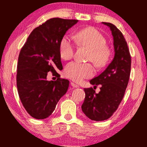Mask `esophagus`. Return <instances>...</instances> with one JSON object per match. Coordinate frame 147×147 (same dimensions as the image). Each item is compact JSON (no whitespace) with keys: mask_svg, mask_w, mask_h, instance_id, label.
I'll return each instance as SVG.
<instances>
[{"mask_svg":"<svg viewBox=\"0 0 147 147\" xmlns=\"http://www.w3.org/2000/svg\"><path fill=\"white\" fill-rule=\"evenodd\" d=\"M71 86L72 87H74V88H79V85H77V84H75V83H74V82H71Z\"/></svg>","mask_w":147,"mask_h":147,"instance_id":"1","label":"esophagus"}]
</instances>
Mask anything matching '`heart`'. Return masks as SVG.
<instances>
[{"instance_id": "b5f03b06", "label": "heart", "mask_w": 147, "mask_h": 147, "mask_svg": "<svg viewBox=\"0 0 147 147\" xmlns=\"http://www.w3.org/2000/svg\"><path fill=\"white\" fill-rule=\"evenodd\" d=\"M76 41L79 44L90 49V53L88 59L92 61L97 67L104 66L110 57V50L106 45V41L104 36L97 30L88 28L81 30L75 36ZM75 45L70 36L63 37L59 45L60 55L62 59L68 60L74 55ZM94 69L90 63H82L73 61L68 63L65 68L66 77L79 82L84 79L93 75Z\"/></svg>"}]
</instances>
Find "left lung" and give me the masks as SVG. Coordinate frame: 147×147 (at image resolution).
<instances>
[{"label":"left lung","mask_w":147,"mask_h":147,"mask_svg":"<svg viewBox=\"0 0 147 147\" xmlns=\"http://www.w3.org/2000/svg\"><path fill=\"white\" fill-rule=\"evenodd\" d=\"M102 24L107 25L112 33L115 55L107 68L90 81L94 88L100 85L98 93L92 88H84L86 97L82 111L94 121L106 120L117 110L124 97L131 73V55L122 33L112 23L102 22Z\"/></svg>","instance_id":"obj_1"}]
</instances>
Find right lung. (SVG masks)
<instances>
[{
    "label": "right lung",
    "mask_w": 147,
    "mask_h": 147,
    "mask_svg": "<svg viewBox=\"0 0 147 147\" xmlns=\"http://www.w3.org/2000/svg\"><path fill=\"white\" fill-rule=\"evenodd\" d=\"M77 20L50 18L32 32L18 57L16 84L22 104L32 117H48L66 93L68 79L48 81V72L57 75L63 69L60 42ZM59 75V74H58Z\"/></svg>",
    "instance_id": "right-lung-1"
}]
</instances>
